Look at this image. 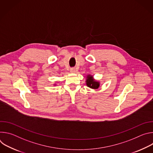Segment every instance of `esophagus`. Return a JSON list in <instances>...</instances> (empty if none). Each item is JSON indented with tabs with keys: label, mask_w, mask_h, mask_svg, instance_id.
<instances>
[{
	"label": "esophagus",
	"mask_w": 153,
	"mask_h": 153,
	"mask_svg": "<svg viewBox=\"0 0 153 153\" xmlns=\"http://www.w3.org/2000/svg\"><path fill=\"white\" fill-rule=\"evenodd\" d=\"M76 71L75 68H71V69H70V72L72 73H76Z\"/></svg>",
	"instance_id": "1"
}]
</instances>
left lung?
<instances>
[{
  "mask_svg": "<svg viewBox=\"0 0 153 153\" xmlns=\"http://www.w3.org/2000/svg\"><path fill=\"white\" fill-rule=\"evenodd\" d=\"M85 82L87 86L90 87V88H92V89H94V90L97 89L99 88V87L100 86V82L96 80L93 78V76L90 74L86 76V79Z\"/></svg>",
  "mask_w": 153,
  "mask_h": 153,
  "instance_id": "obj_1",
  "label": "left lung"
}]
</instances>
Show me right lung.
Segmentation results:
<instances>
[{
    "instance_id": "obj_1",
    "label": "right lung",
    "mask_w": 153,
    "mask_h": 153,
    "mask_svg": "<svg viewBox=\"0 0 153 153\" xmlns=\"http://www.w3.org/2000/svg\"><path fill=\"white\" fill-rule=\"evenodd\" d=\"M54 85H55V84H54Z\"/></svg>"
}]
</instances>
